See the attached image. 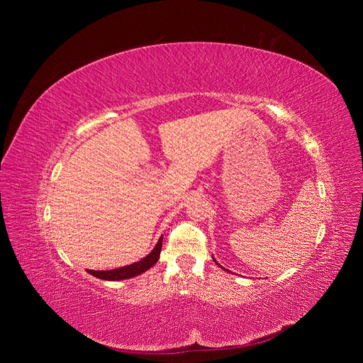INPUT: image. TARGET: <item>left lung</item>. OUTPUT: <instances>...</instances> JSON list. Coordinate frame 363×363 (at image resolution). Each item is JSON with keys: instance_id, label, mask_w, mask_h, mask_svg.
<instances>
[{"instance_id": "obj_1", "label": "left lung", "mask_w": 363, "mask_h": 363, "mask_svg": "<svg viewBox=\"0 0 363 363\" xmlns=\"http://www.w3.org/2000/svg\"><path fill=\"white\" fill-rule=\"evenodd\" d=\"M214 262H216V260H214ZM216 263H217V262H216ZM217 264H218V263H217Z\"/></svg>"}]
</instances>
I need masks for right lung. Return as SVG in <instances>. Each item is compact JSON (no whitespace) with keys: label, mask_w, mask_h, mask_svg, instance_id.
Here are the masks:
<instances>
[{"label":"right lung","mask_w":363,"mask_h":363,"mask_svg":"<svg viewBox=\"0 0 363 363\" xmlns=\"http://www.w3.org/2000/svg\"><path fill=\"white\" fill-rule=\"evenodd\" d=\"M161 248H162V237L160 238L157 247H155L145 258H142L140 262L133 263L130 266L126 267H121V269H115V270H105V272H94V270H87L89 274L101 279V280H125V279H130L135 276L142 274L143 272L149 270L155 263L160 260V254H161Z\"/></svg>","instance_id":"add662e5"}]
</instances>
